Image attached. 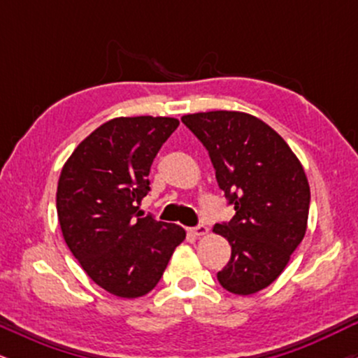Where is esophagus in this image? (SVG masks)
Masks as SVG:
<instances>
[{"mask_svg":"<svg viewBox=\"0 0 358 358\" xmlns=\"http://www.w3.org/2000/svg\"><path fill=\"white\" fill-rule=\"evenodd\" d=\"M188 234H192L195 237H205L208 234V229L205 225H196V227L188 229Z\"/></svg>","mask_w":358,"mask_h":358,"instance_id":"esophagus-1","label":"esophagus"}]
</instances>
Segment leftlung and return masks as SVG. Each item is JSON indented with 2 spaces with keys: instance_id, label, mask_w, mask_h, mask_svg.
Segmentation results:
<instances>
[{
  "instance_id": "left-lung-1",
  "label": "left lung",
  "mask_w": 358,
  "mask_h": 358,
  "mask_svg": "<svg viewBox=\"0 0 358 358\" xmlns=\"http://www.w3.org/2000/svg\"><path fill=\"white\" fill-rule=\"evenodd\" d=\"M182 121L208 150L217 183L236 208L231 222L213 225L232 249L217 279L229 293L249 296L281 276L305 237L306 173L285 139L252 114L210 110Z\"/></svg>"
}]
</instances>
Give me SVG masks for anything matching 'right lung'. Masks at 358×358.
<instances>
[{
	"mask_svg": "<svg viewBox=\"0 0 358 358\" xmlns=\"http://www.w3.org/2000/svg\"><path fill=\"white\" fill-rule=\"evenodd\" d=\"M178 124L163 116L114 117L80 141L60 171L57 213L65 244L114 296L150 293L187 236L138 210L151 163Z\"/></svg>",
	"mask_w": 358,
	"mask_h": 358,
	"instance_id": "add662e5",
	"label": "right lung"
}]
</instances>
